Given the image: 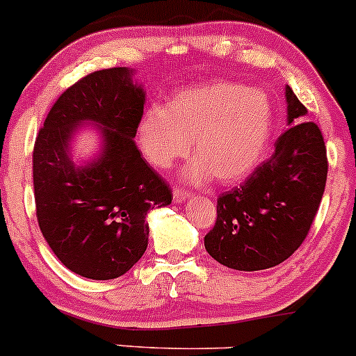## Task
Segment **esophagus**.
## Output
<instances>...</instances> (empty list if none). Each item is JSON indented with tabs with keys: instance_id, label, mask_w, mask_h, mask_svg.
<instances>
[{
	"instance_id": "obj_1",
	"label": "esophagus",
	"mask_w": 356,
	"mask_h": 356,
	"mask_svg": "<svg viewBox=\"0 0 356 356\" xmlns=\"http://www.w3.org/2000/svg\"><path fill=\"white\" fill-rule=\"evenodd\" d=\"M173 199L175 202H185L186 199H188V192L183 188H175L173 190Z\"/></svg>"
}]
</instances>
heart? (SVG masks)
I'll use <instances>...</instances> for the list:
<instances>
[{
	"label": "heart",
	"instance_id": "b5f03b06",
	"mask_svg": "<svg viewBox=\"0 0 356 356\" xmlns=\"http://www.w3.org/2000/svg\"><path fill=\"white\" fill-rule=\"evenodd\" d=\"M273 106L266 94L233 82L181 90L166 109L151 106L138 122L137 137L152 166L164 170L192 152V181L216 177L222 185L245 179L262 163L273 134Z\"/></svg>",
	"mask_w": 356,
	"mask_h": 356
}]
</instances>
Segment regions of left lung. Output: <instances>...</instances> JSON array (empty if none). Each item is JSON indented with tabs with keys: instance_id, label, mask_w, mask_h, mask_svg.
<instances>
[{
	"instance_id": "obj_1",
	"label": "left lung",
	"mask_w": 356,
	"mask_h": 356,
	"mask_svg": "<svg viewBox=\"0 0 356 356\" xmlns=\"http://www.w3.org/2000/svg\"><path fill=\"white\" fill-rule=\"evenodd\" d=\"M289 128L276 151L243 185L218 197V219L205 250L236 270L284 262L303 243L324 195L327 154L321 128L303 122L307 108L286 87Z\"/></svg>"
}]
</instances>
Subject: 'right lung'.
I'll return each mask as SVG.
<instances>
[{"instance_id":"right-lung-1","label":"right lung","mask_w":356,"mask_h":356,"mask_svg":"<svg viewBox=\"0 0 356 356\" xmlns=\"http://www.w3.org/2000/svg\"><path fill=\"white\" fill-rule=\"evenodd\" d=\"M145 92L127 67L99 70L68 87L51 108L32 154L35 216L65 267L115 280L144 255L145 216L173 200L171 188L135 145ZM96 122L103 151L86 167L69 159L71 135Z\"/></svg>"}]
</instances>
